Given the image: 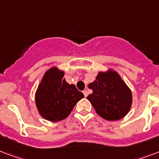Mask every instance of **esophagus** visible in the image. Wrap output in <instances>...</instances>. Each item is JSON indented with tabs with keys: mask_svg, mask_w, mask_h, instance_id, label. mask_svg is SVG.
I'll return each mask as SVG.
<instances>
[{
	"mask_svg": "<svg viewBox=\"0 0 159 159\" xmlns=\"http://www.w3.org/2000/svg\"><path fill=\"white\" fill-rule=\"evenodd\" d=\"M83 94H84V97H87V95H88V92H87V90H84V91H83Z\"/></svg>",
	"mask_w": 159,
	"mask_h": 159,
	"instance_id": "1",
	"label": "esophagus"
}]
</instances>
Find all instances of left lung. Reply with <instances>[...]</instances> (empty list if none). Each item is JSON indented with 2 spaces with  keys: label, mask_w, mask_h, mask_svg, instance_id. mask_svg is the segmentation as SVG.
Masks as SVG:
<instances>
[{
  "label": "left lung",
  "mask_w": 159,
  "mask_h": 159,
  "mask_svg": "<svg viewBox=\"0 0 159 159\" xmlns=\"http://www.w3.org/2000/svg\"><path fill=\"white\" fill-rule=\"evenodd\" d=\"M88 87L93 92L87 97V100L102 118L118 120L129 111L132 94L117 72L111 70L99 72Z\"/></svg>",
  "instance_id": "1"
}]
</instances>
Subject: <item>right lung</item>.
Listing matches in <instances>:
<instances>
[{
    "mask_svg": "<svg viewBox=\"0 0 159 159\" xmlns=\"http://www.w3.org/2000/svg\"><path fill=\"white\" fill-rule=\"evenodd\" d=\"M63 76L62 71L52 67L45 72L36 92L39 112L49 121L56 122L67 118L75 105L84 97L74 85L62 79Z\"/></svg>",
    "mask_w": 159,
    "mask_h": 159,
    "instance_id": "add662e5",
    "label": "right lung"
}]
</instances>
